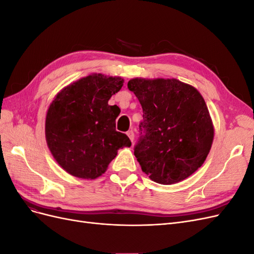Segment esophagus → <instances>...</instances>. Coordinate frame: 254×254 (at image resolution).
Here are the masks:
<instances>
[{
	"label": "esophagus",
	"mask_w": 254,
	"mask_h": 254,
	"mask_svg": "<svg viewBox=\"0 0 254 254\" xmlns=\"http://www.w3.org/2000/svg\"><path fill=\"white\" fill-rule=\"evenodd\" d=\"M127 135H128V137L130 139V141L133 142V140H134V133H133L132 130H129V131L127 132Z\"/></svg>",
	"instance_id": "obj_1"
}]
</instances>
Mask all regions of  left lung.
I'll return each instance as SVG.
<instances>
[{
  "mask_svg": "<svg viewBox=\"0 0 254 254\" xmlns=\"http://www.w3.org/2000/svg\"><path fill=\"white\" fill-rule=\"evenodd\" d=\"M128 89L143 109L134 156L142 171L160 184L187 179L209 155L214 127L197 89L178 79L133 78Z\"/></svg>",
  "mask_w": 254,
  "mask_h": 254,
  "instance_id": "8db88e82",
  "label": "left lung"
}]
</instances>
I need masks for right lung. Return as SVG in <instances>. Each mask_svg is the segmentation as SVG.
Masks as SVG:
<instances>
[{"instance_id":"1","label":"right lung","mask_w":254,"mask_h":254,"mask_svg":"<svg viewBox=\"0 0 254 254\" xmlns=\"http://www.w3.org/2000/svg\"><path fill=\"white\" fill-rule=\"evenodd\" d=\"M124 79L92 74L68 84L54 98L45 119V137L57 163L72 176L96 179L131 142L115 130L121 112L109 106Z\"/></svg>"}]
</instances>
